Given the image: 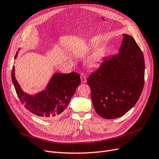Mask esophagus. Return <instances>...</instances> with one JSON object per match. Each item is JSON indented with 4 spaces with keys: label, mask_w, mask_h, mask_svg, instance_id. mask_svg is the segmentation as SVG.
<instances>
[{
    "label": "esophagus",
    "mask_w": 159,
    "mask_h": 159,
    "mask_svg": "<svg viewBox=\"0 0 159 159\" xmlns=\"http://www.w3.org/2000/svg\"><path fill=\"white\" fill-rule=\"evenodd\" d=\"M87 81L86 80V74L84 72H82L81 74V81L82 84H84Z\"/></svg>",
    "instance_id": "obj_1"
}]
</instances>
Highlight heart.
<instances>
[{"mask_svg":"<svg viewBox=\"0 0 159 159\" xmlns=\"http://www.w3.org/2000/svg\"><path fill=\"white\" fill-rule=\"evenodd\" d=\"M103 54L102 52L100 51H96L94 54L92 56L91 58H90V64L94 65L98 61H100V59L102 58Z\"/></svg>","mask_w":159,"mask_h":159,"instance_id":"b5f03b06","label":"heart"}]
</instances>
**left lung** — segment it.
<instances>
[{"mask_svg":"<svg viewBox=\"0 0 159 159\" xmlns=\"http://www.w3.org/2000/svg\"><path fill=\"white\" fill-rule=\"evenodd\" d=\"M119 53L105 58L87 78L94 108L100 116H122L139 100L144 85L143 53L133 37L123 34Z\"/></svg>","mask_w":159,"mask_h":159,"instance_id":"obj_1","label":"left lung"}]
</instances>
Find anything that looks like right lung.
<instances>
[{
    "label": "right lung",
    "instance_id": "1",
    "mask_svg": "<svg viewBox=\"0 0 159 159\" xmlns=\"http://www.w3.org/2000/svg\"><path fill=\"white\" fill-rule=\"evenodd\" d=\"M17 53L16 54V58ZM11 79L20 101L25 108L43 119H56L67 108L71 98L80 84V75L76 72L56 73L50 80L47 89L35 96L22 91L15 77V69L11 70Z\"/></svg>",
    "mask_w": 159,
    "mask_h": 159
}]
</instances>
